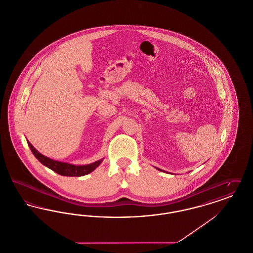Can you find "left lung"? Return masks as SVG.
<instances>
[{
	"label": "left lung",
	"mask_w": 253,
	"mask_h": 253,
	"mask_svg": "<svg viewBox=\"0 0 253 253\" xmlns=\"http://www.w3.org/2000/svg\"><path fill=\"white\" fill-rule=\"evenodd\" d=\"M159 169V170H162V169Z\"/></svg>",
	"instance_id": "obj_1"
}]
</instances>
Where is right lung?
<instances>
[{"mask_svg":"<svg viewBox=\"0 0 253 253\" xmlns=\"http://www.w3.org/2000/svg\"><path fill=\"white\" fill-rule=\"evenodd\" d=\"M27 143L29 145V148L33 153V155L42 164H43L47 168L51 169L52 170H54L55 172L59 173L60 175H64V176H83L85 174H88L91 171H93L97 166H99V164L103 160V159H100L92 164H88L84 166H76L72 164L56 161V160L50 159L48 157H44L43 155L39 153L29 141H27Z\"/></svg>","mask_w":253,"mask_h":253,"instance_id":"add662e5","label":"right lung"}]
</instances>
